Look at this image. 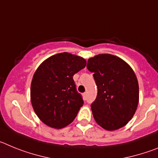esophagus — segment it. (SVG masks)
Wrapping results in <instances>:
<instances>
[{"instance_id":"esophagus-1","label":"esophagus","mask_w":158,"mask_h":158,"mask_svg":"<svg viewBox=\"0 0 158 158\" xmlns=\"http://www.w3.org/2000/svg\"><path fill=\"white\" fill-rule=\"evenodd\" d=\"M86 96H87V93H83V97H84V98L85 99V98H86Z\"/></svg>"}]
</instances>
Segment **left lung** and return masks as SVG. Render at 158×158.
Listing matches in <instances>:
<instances>
[{
    "label": "left lung",
    "instance_id": "obj_1",
    "mask_svg": "<svg viewBox=\"0 0 158 158\" xmlns=\"http://www.w3.org/2000/svg\"><path fill=\"white\" fill-rule=\"evenodd\" d=\"M98 92L91 104L94 119L107 131L123 127L133 118L138 107L139 88L135 72L125 61L109 54L88 60Z\"/></svg>",
    "mask_w": 158,
    "mask_h": 158
}]
</instances>
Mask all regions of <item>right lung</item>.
Here are the masks:
<instances>
[{
    "label": "right lung",
    "instance_id": "obj_1",
    "mask_svg": "<svg viewBox=\"0 0 158 158\" xmlns=\"http://www.w3.org/2000/svg\"><path fill=\"white\" fill-rule=\"evenodd\" d=\"M85 65V58L63 52L51 56L38 67L31 85V101L43 123L61 129L73 121L84 101L73 77Z\"/></svg>",
    "mask_w": 158,
    "mask_h": 158
}]
</instances>
